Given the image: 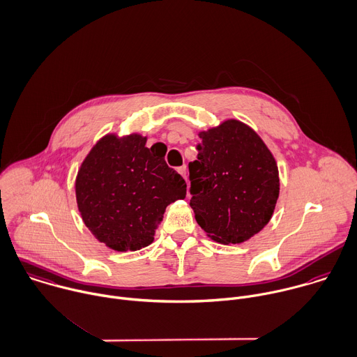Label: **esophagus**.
<instances>
[{
	"instance_id": "1",
	"label": "esophagus",
	"mask_w": 357,
	"mask_h": 357,
	"mask_svg": "<svg viewBox=\"0 0 357 357\" xmlns=\"http://www.w3.org/2000/svg\"><path fill=\"white\" fill-rule=\"evenodd\" d=\"M177 172L183 176V178L187 181V166L185 165H183V166H180L178 169H177Z\"/></svg>"
}]
</instances>
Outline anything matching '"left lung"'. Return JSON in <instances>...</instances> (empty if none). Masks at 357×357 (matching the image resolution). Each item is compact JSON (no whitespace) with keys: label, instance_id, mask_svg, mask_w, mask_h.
Returning a JSON list of instances; mask_svg holds the SVG:
<instances>
[{"label":"left lung","instance_id":"left-lung-1","mask_svg":"<svg viewBox=\"0 0 357 357\" xmlns=\"http://www.w3.org/2000/svg\"><path fill=\"white\" fill-rule=\"evenodd\" d=\"M198 160L190 163L191 208L206 236L241 243L270 222L280 195L278 166L260 135L227 119L198 132Z\"/></svg>","mask_w":357,"mask_h":357}]
</instances>
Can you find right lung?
Masks as SVG:
<instances>
[{
  "label": "right lung",
  "mask_w": 357,
  "mask_h": 357,
  "mask_svg": "<svg viewBox=\"0 0 357 357\" xmlns=\"http://www.w3.org/2000/svg\"><path fill=\"white\" fill-rule=\"evenodd\" d=\"M145 144L139 132H109L91 148L76 176V201L86 227L118 252L152 243L167 205L185 198L187 184L166 165V148Z\"/></svg>",
  "instance_id": "add662e5"
}]
</instances>
